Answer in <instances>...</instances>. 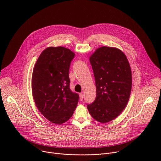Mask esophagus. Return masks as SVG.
I'll list each match as a JSON object with an SVG mask.
<instances>
[{"instance_id":"34e87169","label":"esophagus","mask_w":161,"mask_h":161,"mask_svg":"<svg viewBox=\"0 0 161 161\" xmlns=\"http://www.w3.org/2000/svg\"><path fill=\"white\" fill-rule=\"evenodd\" d=\"M79 95H80V100L82 101L83 99V93H80Z\"/></svg>"}]
</instances>
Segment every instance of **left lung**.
Segmentation results:
<instances>
[{"label": "left lung", "instance_id": "obj_1", "mask_svg": "<svg viewBox=\"0 0 161 161\" xmlns=\"http://www.w3.org/2000/svg\"><path fill=\"white\" fill-rule=\"evenodd\" d=\"M96 97L87 109L96 120L105 124L116 119L126 107L132 88L129 62L119 48L102 47L90 57Z\"/></svg>", "mask_w": 161, "mask_h": 161}]
</instances>
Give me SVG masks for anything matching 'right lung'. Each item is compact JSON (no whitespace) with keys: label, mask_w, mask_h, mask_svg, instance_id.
Returning <instances> with one entry per match:
<instances>
[{"label":"right lung","mask_w":161,"mask_h":161,"mask_svg":"<svg viewBox=\"0 0 161 161\" xmlns=\"http://www.w3.org/2000/svg\"><path fill=\"white\" fill-rule=\"evenodd\" d=\"M75 54L62 47H48L42 52L34 65L32 92L34 103L50 122L60 125L73 114L79 96L69 88L71 60Z\"/></svg>","instance_id":"add662e5"}]
</instances>
